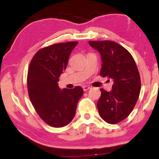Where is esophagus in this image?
Instances as JSON below:
<instances>
[{
	"mask_svg": "<svg viewBox=\"0 0 159 159\" xmlns=\"http://www.w3.org/2000/svg\"><path fill=\"white\" fill-rule=\"evenodd\" d=\"M90 89V87H88V86H84V87H83V90H84V92H86V91H87V90H89Z\"/></svg>",
	"mask_w": 159,
	"mask_h": 159,
	"instance_id": "obj_1",
	"label": "esophagus"
}]
</instances>
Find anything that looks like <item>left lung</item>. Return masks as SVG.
<instances>
[{
    "label": "left lung",
    "instance_id": "8db88e82",
    "mask_svg": "<svg viewBox=\"0 0 159 159\" xmlns=\"http://www.w3.org/2000/svg\"><path fill=\"white\" fill-rule=\"evenodd\" d=\"M89 44L101 55L100 75L113 81L110 92L100 89L98 114L107 123H118L130 114L139 97L141 84L138 67L130 53L115 42L89 41Z\"/></svg>",
    "mask_w": 159,
    "mask_h": 159
}]
</instances>
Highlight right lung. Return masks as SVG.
I'll use <instances>...</instances> for the list:
<instances>
[{"instance_id": "add662e5", "label": "right lung", "mask_w": 159, "mask_h": 159, "mask_svg": "<svg viewBox=\"0 0 159 159\" xmlns=\"http://www.w3.org/2000/svg\"><path fill=\"white\" fill-rule=\"evenodd\" d=\"M78 42L54 44L40 49L32 58L27 73V90L32 105L42 120L55 128L72 121L84 90L60 89L57 82L66 68Z\"/></svg>"}]
</instances>
